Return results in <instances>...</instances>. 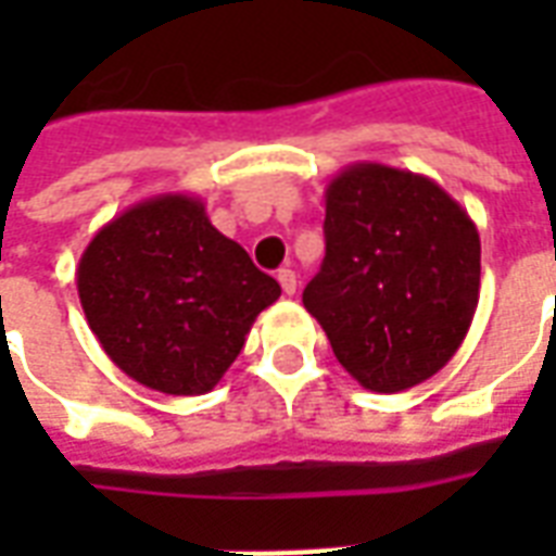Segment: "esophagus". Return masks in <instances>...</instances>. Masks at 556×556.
<instances>
[{
	"label": "esophagus",
	"instance_id": "esophagus-1",
	"mask_svg": "<svg viewBox=\"0 0 556 556\" xmlns=\"http://www.w3.org/2000/svg\"><path fill=\"white\" fill-rule=\"evenodd\" d=\"M277 279H279V286H282V291H286L289 298L294 294V291H298V274H294L291 267H282V270L277 274Z\"/></svg>",
	"mask_w": 556,
	"mask_h": 556
}]
</instances>
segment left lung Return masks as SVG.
<instances>
[{
	"label": "left lung",
	"instance_id": "8db88e82",
	"mask_svg": "<svg viewBox=\"0 0 556 556\" xmlns=\"http://www.w3.org/2000/svg\"><path fill=\"white\" fill-rule=\"evenodd\" d=\"M325 241L303 306L345 372L372 393L441 372L479 303V231L465 207L426 175L351 163L327 184Z\"/></svg>",
	"mask_w": 556,
	"mask_h": 556
}]
</instances>
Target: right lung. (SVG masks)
I'll use <instances>...</instances> for the list:
<instances>
[{
    "label": "right lung",
    "mask_w": 556,
    "mask_h": 556,
    "mask_svg": "<svg viewBox=\"0 0 556 556\" xmlns=\"http://www.w3.org/2000/svg\"><path fill=\"white\" fill-rule=\"evenodd\" d=\"M77 291L106 357L166 396L211 393L255 315L282 294L190 193L142 199L98 229Z\"/></svg>",
    "instance_id": "right-lung-1"
}]
</instances>
